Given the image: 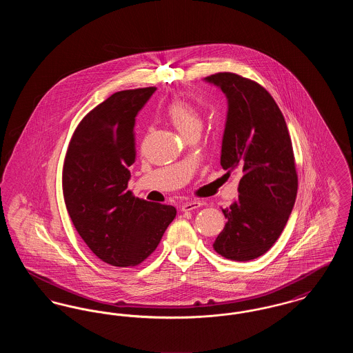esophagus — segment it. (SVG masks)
Wrapping results in <instances>:
<instances>
[{
  "label": "esophagus",
  "mask_w": 353,
  "mask_h": 353,
  "mask_svg": "<svg viewBox=\"0 0 353 353\" xmlns=\"http://www.w3.org/2000/svg\"><path fill=\"white\" fill-rule=\"evenodd\" d=\"M202 206L201 201H188L185 202L184 205L181 206V210L183 212H189V210H193V209H197Z\"/></svg>",
  "instance_id": "34e87169"
}]
</instances>
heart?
Masks as SVG:
<instances>
[{"label": "heart", "instance_id": "obj_1", "mask_svg": "<svg viewBox=\"0 0 353 353\" xmlns=\"http://www.w3.org/2000/svg\"><path fill=\"white\" fill-rule=\"evenodd\" d=\"M167 118L172 125L185 137L193 132L201 131V115L186 101L176 99L172 101L167 108Z\"/></svg>", "mask_w": 353, "mask_h": 353}]
</instances>
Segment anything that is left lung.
<instances>
[{"instance_id": "obj_1", "label": "left lung", "mask_w": 353, "mask_h": 353, "mask_svg": "<svg viewBox=\"0 0 353 353\" xmlns=\"http://www.w3.org/2000/svg\"><path fill=\"white\" fill-rule=\"evenodd\" d=\"M228 101L221 165L242 177L238 200L222 210L228 219L213 248L222 256L246 262L265 252L282 234L294 208L298 176L285 118L269 92L233 72L203 79Z\"/></svg>"}]
</instances>
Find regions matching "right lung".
I'll use <instances>...</instances> for the list:
<instances>
[{"label": "right lung", "mask_w": 353, "mask_h": 353, "mask_svg": "<svg viewBox=\"0 0 353 353\" xmlns=\"http://www.w3.org/2000/svg\"><path fill=\"white\" fill-rule=\"evenodd\" d=\"M156 87L119 91L88 112L70 141L63 196L70 219L103 262L141 263L161 241L176 208L134 199L127 190L134 163V118Z\"/></svg>", "instance_id": "right-lung-1"}]
</instances>
